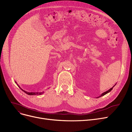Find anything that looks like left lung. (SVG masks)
I'll use <instances>...</instances> for the list:
<instances>
[{
  "label": "left lung",
  "mask_w": 132,
  "mask_h": 132,
  "mask_svg": "<svg viewBox=\"0 0 132 132\" xmlns=\"http://www.w3.org/2000/svg\"><path fill=\"white\" fill-rule=\"evenodd\" d=\"M116 84H115V85H116ZM115 85L113 87H112L111 88H110L109 90H108V91H106V92H104V93H102L100 96H98V97H96L97 98H99V97H102V96H104V95H106V94H108V93H109V92H110L112 90V89H113V88L115 86Z\"/></svg>",
  "instance_id": "8db88e82"
}]
</instances>
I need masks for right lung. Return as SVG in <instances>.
<instances>
[{"instance_id":"1","label":"right lung","mask_w":132,"mask_h":132,"mask_svg":"<svg viewBox=\"0 0 132 132\" xmlns=\"http://www.w3.org/2000/svg\"><path fill=\"white\" fill-rule=\"evenodd\" d=\"M15 82L17 84L16 82L15 81ZM17 85H18V86L22 90L23 92H24L25 93H26L27 94L29 95H40L43 94L44 93V92H36V93H35V92H30H30H26V91L24 90H23L21 88V87L18 85V84H17Z\"/></svg>"}]
</instances>
